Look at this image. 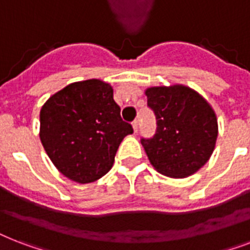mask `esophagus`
<instances>
[{"instance_id":"obj_1","label":"esophagus","mask_w":250,"mask_h":250,"mask_svg":"<svg viewBox=\"0 0 250 250\" xmlns=\"http://www.w3.org/2000/svg\"><path fill=\"white\" fill-rule=\"evenodd\" d=\"M132 127H133V131L137 132V129H139V121H137V119H135V121L132 122Z\"/></svg>"}]
</instances>
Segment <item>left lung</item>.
<instances>
[{"mask_svg": "<svg viewBox=\"0 0 250 250\" xmlns=\"http://www.w3.org/2000/svg\"><path fill=\"white\" fill-rule=\"evenodd\" d=\"M157 119L153 137H141L150 164L170 178H186L208 162L218 136L211 106L188 86H153L145 92Z\"/></svg>", "mask_w": 250, "mask_h": 250, "instance_id": "8db88e82", "label": "left lung"}]
</instances>
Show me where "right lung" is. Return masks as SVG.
<instances>
[{
	"label": "right lung",
	"mask_w": 250,
	"mask_h": 250,
	"mask_svg": "<svg viewBox=\"0 0 250 250\" xmlns=\"http://www.w3.org/2000/svg\"><path fill=\"white\" fill-rule=\"evenodd\" d=\"M132 132L121 118L113 88L101 80L64 86L41 107L45 152L64 176L82 184L109 172L122 140Z\"/></svg>",
	"instance_id": "1"
}]
</instances>
